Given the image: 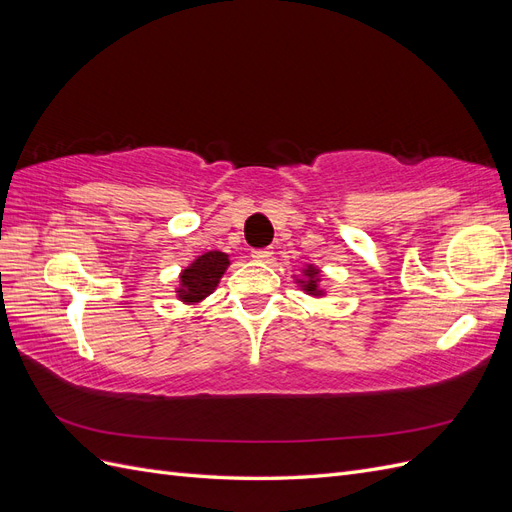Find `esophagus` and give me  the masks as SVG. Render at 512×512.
I'll use <instances>...</instances> for the list:
<instances>
[{"label": "esophagus", "instance_id": "34e87169", "mask_svg": "<svg viewBox=\"0 0 512 512\" xmlns=\"http://www.w3.org/2000/svg\"><path fill=\"white\" fill-rule=\"evenodd\" d=\"M273 256L271 247H260V250H252V258L258 262H267Z\"/></svg>", "mask_w": 512, "mask_h": 512}]
</instances>
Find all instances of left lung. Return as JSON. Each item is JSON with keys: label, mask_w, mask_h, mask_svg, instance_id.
<instances>
[{"label": "left lung", "mask_w": 512, "mask_h": 512, "mask_svg": "<svg viewBox=\"0 0 512 512\" xmlns=\"http://www.w3.org/2000/svg\"><path fill=\"white\" fill-rule=\"evenodd\" d=\"M297 284L309 297H324V290L320 288V269L314 265H307L303 269V277H297Z\"/></svg>", "instance_id": "8db88e82"}]
</instances>
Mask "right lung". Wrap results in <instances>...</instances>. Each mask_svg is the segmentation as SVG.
Instances as JSON below:
<instances>
[{
  "mask_svg": "<svg viewBox=\"0 0 512 512\" xmlns=\"http://www.w3.org/2000/svg\"><path fill=\"white\" fill-rule=\"evenodd\" d=\"M228 265V254L218 250L198 256L179 275V286L175 290L177 299L185 305H196L200 301H205L209 294L218 288Z\"/></svg>",
  "mask_w": 512,
  "mask_h": 512,
  "instance_id": "add662e5",
  "label": "right lung"
}]
</instances>
